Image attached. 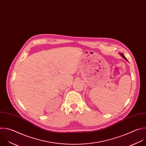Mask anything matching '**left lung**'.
<instances>
[{"mask_svg": "<svg viewBox=\"0 0 146 146\" xmlns=\"http://www.w3.org/2000/svg\"><path fill=\"white\" fill-rule=\"evenodd\" d=\"M120 55H121V57H123V58H124V59H125V60H127V61H128V60H127V58H125V56H124V54H122V53H121V54H120Z\"/></svg>", "mask_w": 146, "mask_h": 146, "instance_id": "1", "label": "left lung"}]
</instances>
